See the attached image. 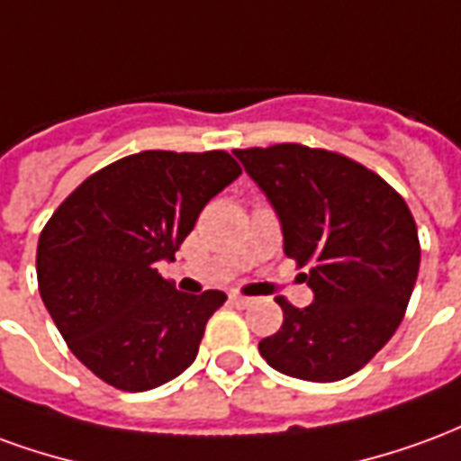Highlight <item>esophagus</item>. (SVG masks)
<instances>
[{"label": "esophagus", "instance_id": "obj_1", "mask_svg": "<svg viewBox=\"0 0 461 461\" xmlns=\"http://www.w3.org/2000/svg\"><path fill=\"white\" fill-rule=\"evenodd\" d=\"M230 301H231V303H234V306H240V309H247V306H249V303L254 299H249V296H244V294H240V291H234V294H230Z\"/></svg>", "mask_w": 461, "mask_h": 461}]
</instances>
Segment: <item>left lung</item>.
<instances>
[{
	"label": "left lung",
	"mask_w": 461,
	"mask_h": 461,
	"mask_svg": "<svg viewBox=\"0 0 461 461\" xmlns=\"http://www.w3.org/2000/svg\"><path fill=\"white\" fill-rule=\"evenodd\" d=\"M267 192L284 230V251L313 303L284 311L281 329L259 343L284 375L336 383L370 363L405 316L420 271L417 224L380 175L346 155L299 142L234 150Z\"/></svg>",
	"instance_id": "left-lung-1"
}]
</instances>
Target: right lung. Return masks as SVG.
<instances>
[{
  "label": "right lung",
  "instance_id": "add662e5",
  "mask_svg": "<svg viewBox=\"0 0 461 461\" xmlns=\"http://www.w3.org/2000/svg\"><path fill=\"white\" fill-rule=\"evenodd\" d=\"M241 175L224 150H145L86 177L46 221L36 279L56 329L108 385L142 393L197 357L204 326L227 301L175 291V261L204 204Z\"/></svg>",
  "mask_w": 461,
  "mask_h": 461
}]
</instances>
